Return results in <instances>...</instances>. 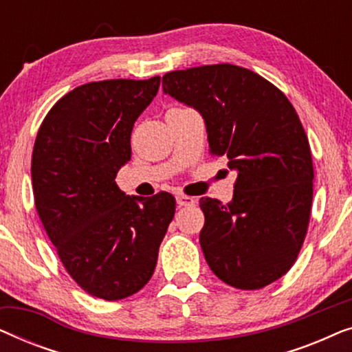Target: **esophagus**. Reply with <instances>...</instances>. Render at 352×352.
Here are the masks:
<instances>
[{
  "label": "esophagus",
  "mask_w": 352,
  "mask_h": 352,
  "mask_svg": "<svg viewBox=\"0 0 352 352\" xmlns=\"http://www.w3.org/2000/svg\"><path fill=\"white\" fill-rule=\"evenodd\" d=\"M176 201H177V206H192V205H195V199H194V197H189V195H177L176 197Z\"/></svg>",
  "instance_id": "obj_1"
}]
</instances>
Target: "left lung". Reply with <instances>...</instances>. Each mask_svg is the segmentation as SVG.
Here are the masks:
<instances>
[{
	"label": "left lung",
	"mask_w": 352,
	"mask_h": 352,
	"mask_svg": "<svg viewBox=\"0 0 352 352\" xmlns=\"http://www.w3.org/2000/svg\"><path fill=\"white\" fill-rule=\"evenodd\" d=\"M163 93L199 110L210 153L237 171L234 199H200V247L211 271L240 290H258L290 271L312 204L311 147L295 107L263 76L232 64L163 76Z\"/></svg>",
	"instance_id": "1"
}]
</instances>
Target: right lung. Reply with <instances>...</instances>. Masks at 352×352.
Masks as SVG:
<instances>
[{
	"label": "right lung",
	"mask_w": 352,
	"mask_h": 352,
	"mask_svg": "<svg viewBox=\"0 0 352 352\" xmlns=\"http://www.w3.org/2000/svg\"><path fill=\"white\" fill-rule=\"evenodd\" d=\"M158 86L160 76L81 85L52 105L33 146V195L47 237L72 278L105 301L151 280L176 211L168 192L129 197L115 182Z\"/></svg>",
	"instance_id": "obj_1"
}]
</instances>
